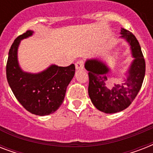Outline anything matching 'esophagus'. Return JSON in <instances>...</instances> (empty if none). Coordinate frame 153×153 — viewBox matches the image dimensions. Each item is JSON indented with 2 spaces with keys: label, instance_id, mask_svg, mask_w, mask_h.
<instances>
[{
  "label": "esophagus",
  "instance_id": "34e87169",
  "mask_svg": "<svg viewBox=\"0 0 153 153\" xmlns=\"http://www.w3.org/2000/svg\"><path fill=\"white\" fill-rule=\"evenodd\" d=\"M83 67H84V62L82 61V60H79V61L75 63V68H76V70L83 69Z\"/></svg>",
  "mask_w": 153,
  "mask_h": 153
}]
</instances>
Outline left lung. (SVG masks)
Wrapping results in <instances>:
<instances>
[{
    "mask_svg": "<svg viewBox=\"0 0 153 153\" xmlns=\"http://www.w3.org/2000/svg\"><path fill=\"white\" fill-rule=\"evenodd\" d=\"M120 34L119 38L128 44L133 59L121 81L115 82L110 75L111 68L101 58H91L85 62L90 79L89 97L94 105L105 114L118 113L129 106L141 88L145 74V59L135 36L122 27Z\"/></svg>",
    "mask_w": 153,
    "mask_h": 153,
    "instance_id": "left-lung-1",
    "label": "left lung"
}]
</instances>
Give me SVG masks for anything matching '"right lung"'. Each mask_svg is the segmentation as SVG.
I'll return each instance as SVG.
<instances>
[{
    "label": "right lung",
    "mask_w": 153,
    "mask_h": 153,
    "mask_svg": "<svg viewBox=\"0 0 153 153\" xmlns=\"http://www.w3.org/2000/svg\"><path fill=\"white\" fill-rule=\"evenodd\" d=\"M29 30L14 40L8 52L6 76L14 95L27 111L38 116H46L57 110L64 100L67 86L75 73V67H59L51 64L37 73L25 71L18 60L21 40L33 36Z\"/></svg>",
    "instance_id": "obj_1"
}]
</instances>
